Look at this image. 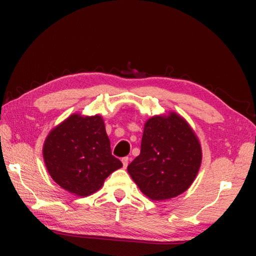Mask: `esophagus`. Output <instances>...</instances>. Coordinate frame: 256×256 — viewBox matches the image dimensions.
<instances>
[{
	"mask_svg": "<svg viewBox=\"0 0 256 256\" xmlns=\"http://www.w3.org/2000/svg\"><path fill=\"white\" fill-rule=\"evenodd\" d=\"M128 160H130V158H128V157H124V158H122V162H123V167H124V168H126V167H128Z\"/></svg>",
	"mask_w": 256,
	"mask_h": 256,
	"instance_id": "1",
	"label": "esophagus"
}]
</instances>
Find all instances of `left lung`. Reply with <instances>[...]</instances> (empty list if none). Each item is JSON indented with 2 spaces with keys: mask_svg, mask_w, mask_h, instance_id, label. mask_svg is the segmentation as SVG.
<instances>
[{
  "mask_svg": "<svg viewBox=\"0 0 256 256\" xmlns=\"http://www.w3.org/2000/svg\"><path fill=\"white\" fill-rule=\"evenodd\" d=\"M202 152L190 125L175 112L144 124L140 154L128 172L151 200H167L188 190L198 172Z\"/></svg>",
  "mask_w": 256,
  "mask_h": 256,
  "instance_id": "8db88e82",
  "label": "left lung"
}]
</instances>
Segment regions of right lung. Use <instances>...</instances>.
<instances>
[{"label": "right lung", "instance_id": "1", "mask_svg": "<svg viewBox=\"0 0 256 256\" xmlns=\"http://www.w3.org/2000/svg\"><path fill=\"white\" fill-rule=\"evenodd\" d=\"M42 154L52 178L80 196L96 192L112 172L123 166L112 154L99 115L70 116L47 136Z\"/></svg>", "mask_w": 256, "mask_h": 256}]
</instances>
